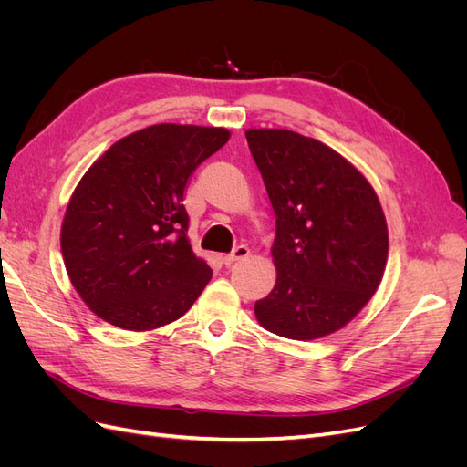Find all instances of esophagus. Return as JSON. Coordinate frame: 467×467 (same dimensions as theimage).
I'll return each mask as SVG.
<instances>
[{
  "label": "esophagus",
  "mask_w": 467,
  "mask_h": 467,
  "mask_svg": "<svg viewBox=\"0 0 467 467\" xmlns=\"http://www.w3.org/2000/svg\"><path fill=\"white\" fill-rule=\"evenodd\" d=\"M249 253H251V249H249L247 245H237V247L230 253V255L223 257V263L230 266V265H234V263H237V261H242V259L249 257Z\"/></svg>",
  "instance_id": "esophagus-1"
}]
</instances>
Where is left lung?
I'll list each match as a JSON object with an SVG mask.
<instances>
[{
  "mask_svg": "<svg viewBox=\"0 0 467 467\" xmlns=\"http://www.w3.org/2000/svg\"><path fill=\"white\" fill-rule=\"evenodd\" d=\"M276 214V285L255 302L265 329L312 341L341 329L372 298L388 225L370 182L343 155L292 130L245 132Z\"/></svg>",
  "mask_w": 467,
  "mask_h": 467,
  "instance_id": "left-lung-1",
  "label": "left lung"
}]
</instances>
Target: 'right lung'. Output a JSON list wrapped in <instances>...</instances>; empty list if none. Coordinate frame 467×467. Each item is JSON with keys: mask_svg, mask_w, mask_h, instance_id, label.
Here are the masks:
<instances>
[{"mask_svg": "<svg viewBox=\"0 0 467 467\" xmlns=\"http://www.w3.org/2000/svg\"><path fill=\"white\" fill-rule=\"evenodd\" d=\"M230 140L225 129L155 124L112 144L83 175L62 223L74 288L110 325L148 331L179 319L212 268L192 253L187 182Z\"/></svg>", "mask_w": 467, "mask_h": 467, "instance_id": "obj_1", "label": "right lung"}]
</instances>
